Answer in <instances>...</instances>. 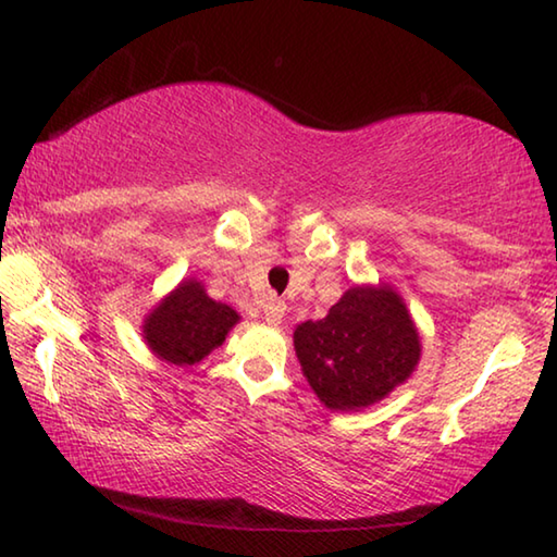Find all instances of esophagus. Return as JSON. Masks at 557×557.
<instances>
[{"mask_svg":"<svg viewBox=\"0 0 557 557\" xmlns=\"http://www.w3.org/2000/svg\"><path fill=\"white\" fill-rule=\"evenodd\" d=\"M285 309L287 305L277 297H270L265 305H262V314H265V322L270 326H277L282 322V317H285Z\"/></svg>","mask_w":557,"mask_h":557,"instance_id":"34e87169","label":"esophagus"}]
</instances>
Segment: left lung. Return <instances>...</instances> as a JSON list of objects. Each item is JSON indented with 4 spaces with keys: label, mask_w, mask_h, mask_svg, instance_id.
Instances as JSON below:
<instances>
[{
    "label": "left lung",
    "mask_w": 557,
    "mask_h": 557,
    "mask_svg": "<svg viewBox=\"0 0 557 557\" xmlns=\"http://www.w3.org/2000/svg\"><path fill=\"white\" fill-rule=\"evenodd\" d=\"M301 373L329 410H361L410 379L420 336L403 297L388 285L344 292L324 319L295 329Z\"/></svg>",
    "instance_id": "left-lung-1"
}]
</instances>
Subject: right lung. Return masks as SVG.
<instances>
[{
  "instance_id": "add662e5",
  "label": "right lung",
  "mask_w": 557,
  "mask_h": 557,
  "mask_svg": "<svg viewBox=\"0 0 557 557\" xmlns=\"http://www.w3.org/2000/svg\"><path fill=\"white\" fill-rule=\"evenodd\" d=\"M238 319L233 307L206 295L201 282L184 280L147 314L143 336L162 361L194 366L225 342Z\"/></svg>"
}]
</instances>
